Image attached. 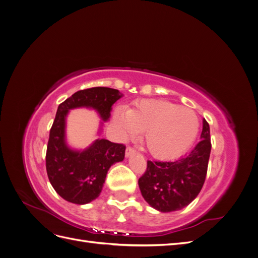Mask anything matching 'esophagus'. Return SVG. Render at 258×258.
Masks as SVG:
<instances>
[{"instance_id":"obj_1","label":"esophagus","mask_w":258,"mask_h":258,"mask_svg":"<svg viewBox=\"0 0 258 258\" xmlns=\"http://www.w3.org/2000/svg\"><path fill=\"white\" fill-rule=\"evenodd\" d=\"M137 152H136V150L134 147H131V146H127V148H126V156L127 157H129V156H132V155H135Z\"/></svg>"}]
</instances>
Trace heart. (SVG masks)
I'll return each instance as SVG.
<instances>
[{
  "label": "heart",
  "mask_w": 258,
  "mask_h": 258,
  "mask_svg": "<svg viewBox=\"0 0 258 258\" xmlns=\"http://www.w3.org/2000/svg\"><path fill=\"white\" fill-rule=\"evenodd\" d=\"M116 120L124 137L144 131V144L160 159L178 157L197 138L199 118L188 107L167 100H141L130 110L117 111Z\"/></svg>",
  "instance_id": "b5f03b06"
}]
</instances>
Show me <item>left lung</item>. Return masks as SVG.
I'll use <instances>...</instances> for the list:
<instances>
[{
	"label": "left lung",
	"mask_w": 258,
	"mask_h": 258,
	"mask_svg": "<svg viewBox=\"0 0 258 258\" xmlns=\"http://www.w3.org/2000/svg\"><path fill=\"white\" fill-rule=\"evenodd\" d=\"M210 126L204 119L201 141L185 157L175 161L147 160L139 178L145 201L160 212H172L188 206L198 196L206 181L211 153Z\"/></svg>",
	"instance_id": "obj_1"
}]
</instances>
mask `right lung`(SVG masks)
Masks as SVG:
<instances>
[{"label":"right lung","mask_w":258,"mask_h":258,"mask_svg":"<svg viewBox=\"0 0 258 258\" xmlns=\"http://www.w3.org/2000/svg\"><path fill=\"white\" fill-rule=\"evenodd\" d=\"M121 97L119 91L93 87L75 92L60 103L49 132L46 151V171L53 189L64 200L86 205L99 197L108 169L124 157L126 146L108 140H97L87 150L76 152L66 144V117L75 107H91L104 121L112 105Z\"/></svg>","instance_id":"1"}]
</instances>
